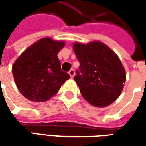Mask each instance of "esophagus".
<instances>
[{"label":"esophagus","instance_id":"esophagus-1","mask_svg":"<svg viewBox=\"0 0 146 146\" xmlns=\"http://www.w3.org/2000/svg\"><path fill=\"white\" fill-rule=\"evenodd\" d=\"M68 74L70 75V76L71 77V78H73V77H74V76H75V70H74V69H71V70H69Z\"/></svg>","mask_w":146,"mask_h":146}]
</instances>
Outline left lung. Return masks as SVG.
Here are the masks:
<instances>
[{
  "label": "left lung",
  "mask_w": 146,
  "mask_h": 146,
  "mask_svg": "<svg viewBox=\"0 0 146 146\" xmlns=\"http://www.w3.org/2000/svg\"><path fill=\"white\" fill-rule=\"evenodd\" d=\"M80 62L75 81L83 98L97 107H105L119 97L126 80V72L119 57L100 41L73 45Z\"/></svg>",
  "instance_id": "left-lung-1"
}]
</instances>
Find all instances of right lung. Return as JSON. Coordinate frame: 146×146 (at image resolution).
Masks as SVG:
<instances>
[{"instance_id":"obj_1","label":"right lung","mask_w":146,"mask_h":146,"mask_svg":"<svg viewBox=\"0 0 146 146\" xmlns=\"http://www.w3.org/2000/svg\"><path fill=\"white\" fill-rule=\"evenodd\" d=\"M63 41L43 38L34 43L12 66L14 81L20 93L31 102H45L58 93L70 76L61 69L58 53Z\"/></svg>"}]
</instances>
